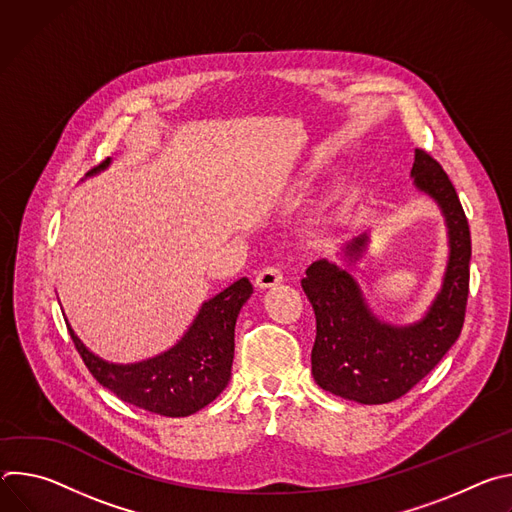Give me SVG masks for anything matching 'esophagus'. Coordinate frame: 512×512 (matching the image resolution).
Masks as SVG:
<instances>
[{
    "label": "esophagus",
    "instance_id": "34e87169",
    "mask_svg": "<svg viewBox=\"0 0 512 512\" xmlns=\"http://www.w3.org/2000/svg\"><path fill=\"white\" fill-rule=\"evenodd\" d=\"M281 279H283V271L279 267H275V265H269V267H265V269H261L257 273L255 285L265 289V287H273V285L281 283Z\"/></svg>",
    "mask_w": 512,
    "mask_h": 512
}]
</instances>
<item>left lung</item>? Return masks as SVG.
I'll list each match as a JSON object with an SVG mask.
<instances>
[{"label":"left lung","instance_id":"8db88e82","mask_svg":"<svg viewBox=\"0 0 512 512\" xmlns=\"http://www.w3.org/2000/svg\"><path fill=\"white\" fill-rule=\"evenodd\" d=\"M411 174L419 190L444 208L450 229V263L440 296L427 316L413 326L395 328L371 316L354 279L328 261H316L302 279L316 314L312 375L338 397L379 405L409 393L458 340L470 291L472 239L456 188L442 164L417 148ZM358 237L346 247L356 257L364 247Z\"/></svg>","mask_w":512,"mask_h":512}]
</instances>
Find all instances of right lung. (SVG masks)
<instances>
[{"label": "right lung", "mask_w": 512, "mask_h": 512, "mask_svg": "<svg viewBox=\"0 0 512 512\" xmlns=\"http://www.w3.org/2000/svg\"><path fill=\"white\" fill-rule=\"evenodd\" d=\"M105 158L89 174L103 170ZM253 294L247 277L235 281L221 294L208 300L186 336L162 356L137 364H111L95 356L75 336L83 362L91 375L121 401L164 417H186L210 401L227 387L235 354V324L243 304Z\"/></svg>", "instance_id": "add662e5"}]
</instances>
